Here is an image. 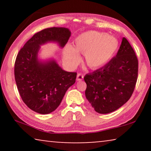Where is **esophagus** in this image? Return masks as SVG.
<instances>
[{
    "label": "esophagus",
    "instance_id": "34e87169",
    "mask_svg": "<svg viewBox=\"0 0 151 151\" xmlns=\"http://www.w3.org/2000/svg\"><path fill=\"white\" fill-rule=\"evenodd\" d=\"M84 78V76L81 73H78L77 75V77H76V80L77 81H80V80H82Z\"/></svg>",
    "mask_w": 151,
    "mask_h": 151
}]
</instances>
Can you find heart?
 Segmentation results:
<instances>
[{
	"label": "heart",
	"mask_w": 151,
	"mask_h": 151,
	"mask_svg": "<svg viewBox=\"0 0 151 151\" xmlns=\"http://www.w3.org/2000/svg\"><path fill=\"white\" fill-rule=\"evenodd\" d=\"M119 46L115 36L104 32L88 31L77 36L73 47L67 45L64 49V60L70 67L79 63V53L84 54L86 65L91 69L106 65L114 56Z\"/></svg>",
	"instance_id": "b5f03b06"
}]
</instances>
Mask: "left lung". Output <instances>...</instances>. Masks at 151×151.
Returning <instances> with one entry per match:
<instances>
[{
    "label": "left lung",
    "mask_w": 151,
    "mask_h": 151,
    "mask_svg": "<svg viewBox=\"0 0 151 151\" xmlns=\"http://www.w3.org/2000/svg\"><path fill=\"white\" fill-rule=\"evenodd\" d=\"M137 73V56L129 41L123 38L116 56L103 67L84 76L86 98L96 112H113L131 97Z\"/></svg>",
    "instance_id": "1"
}]
</instances>
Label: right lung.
Returning a JSON list of instances; mask_svg holds the SVG:
<instances>
[{"mask_svg": "<svg viewBox=\"0 0 151 151\" xmlns=\"http://www.w3.org/2000/svg\"><path fill=\"white\" fill-rule=\"evenodd\" d=\"M71 34L66 27L45 29L34 34L18 53L14 66L16 85L22 101L35 112L54 111L75 83L76 72L65 71L53 58H40L41 46L52 42L62 49Z\"/></svg>", "mask_w": 151, "mask_h": 151, "instance_id": "1", "label": "right lung"}]
</instances>
